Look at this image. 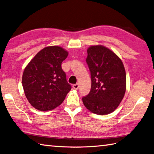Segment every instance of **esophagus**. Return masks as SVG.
Wrapping results in <instances>:
<instances>
[{
    "label": "esophagus",
    "instance_id": "1",
    "mask_svg": "<svg viewBox=\"0 0 154 154\" xmlns=\"http://www.w3.org/2000/svg\"><path fill=\"white\" fill-rule=\"evenodd\" d=\"M79 84H78V83L72 85V88H73L75 89H77L78 88H79Z\"/></svg>",
    "mask_w": 154,
    "mask_h": 154
}]
</instances>
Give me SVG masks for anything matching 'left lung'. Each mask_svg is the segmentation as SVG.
Listing matches in <instances>:
<instances>
[{
  "instance_id": "8db88e82",
  "label": "left lung",
  "mask_w": 154,
  "mask_h": 154,
  "mask_svg": "<svg viewBox=\"0 0 154 154\" xmlns=\"http://www.w3.org/2000/svg\"><path fill=\"white\" fill-rule=\"evenodd\" d=\"M86 63L90 71L89 93L82 97L85 107L98 115L112 112L118 107L126 91V72L122 60L103 46L88 49Z\"/></svg>"
}]
</instances>
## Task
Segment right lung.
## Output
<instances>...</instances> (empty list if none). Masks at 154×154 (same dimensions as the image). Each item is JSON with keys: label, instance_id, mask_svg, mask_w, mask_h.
I'll return each instance as SVG.
<instances>
[{"label": "right lung", "instance_id": "right-lung-1", "mask_svg": "<svg viewBox=\"0 0 154 154\" xmlns=\"http://www.w3.org/2000/svg\"><path fill=\"white\" fill-rule=\"evenodd\" d=\"M68 52L61 47H46L25 69L22 85L30 104L41 111L51 110L62 104L71 85L61 67Z\"/></svg>", "mask_w": 154, "mask_h": 154}]
</instances>
